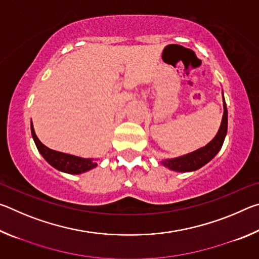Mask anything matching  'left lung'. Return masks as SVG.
Segmentation results:
<instances>
[{
  "label": "left lung",
  "instance_id": "obj_1",
  "mask_svg": "<svg viewBox=\"0 0 259 259\" xmlns=\"http://www.w3.org/2000/svg\"><path fill=\"white\" fill-rule=\"evenodd\" d=\"M223 105H224V114H223L222 123L221 126H219L217 135L214 136L211 142L207 144L204 147H201L194 152L188 153L186 155L175 157V159L163 160L162 164L170 170H174V171L188 172L200 169L201 166L207 164L210 160H212L214 155L222 148L227 133V108L224 96H223Z\"/></svg>",
  "mask_w": 259,
  "mask_h": 259
}]
</instances>
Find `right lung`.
Returning a JSON list of instances; mask_svg holds the SVG:
<instances>
[{
  "mask_svg": "<svg viewBox=\"0 0 259 259\" xmlns=\"http://www.w3.org/2000/svg\"><path fill=\"white\" fill-rule=\"evenodd\" d=\"M30 131H32L33 139L38 152H40L41 155L47 160L48 163L51 164L57 170H60V171L71 175H78L97 166V162L94 159H83V157L66 154V153L57 152L54 150H50V148L47 147L46 145H43L40 142V139L37 138L36 134H35L33 123H30Z\"/></svg>",
  "mask_w": 259,
  "mask_h": 259,
  "instance_id": "add662e5",
  "label": "right lung"
}]
</instances>
